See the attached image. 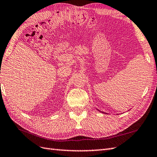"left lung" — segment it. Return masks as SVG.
<instances>
[{
  "mask_svg": "<svg viewBox=\"0 0 157 157\" xmlns=\"http://www.w3.org/2000/svg\"><path fill=\"white\" fill-rule=\"evenodd\" d=\"M97 110H98V111H100V112H101V113H105L104 112H102V111H99V110H98V109H97ZM106 114H107V113H106Z\"/></svg>",
  "mask_w": 157,
  "mask_h": 157,
  "instance_id": "8db88e82",
  "label": "left lung"
}]
</instances>
